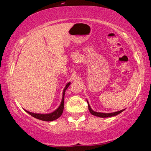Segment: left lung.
<instances>
[{
    "label": "left lung",
    "instance_id": "obj_1",
    "mask_svg": "<svg viewBox=\"0 0 151 151\" xmlns=\"http://www.w3.org/2000/svg\"><path fill=\"white\" fill-rule=\"evenodd\" d=\"M87 103H88V110H89V111H90L91 113L93 114V115L99 116V117H101V118H107V117H111V116H116V115H117V114L121 113V112L124 110V109H123V110H121V111H117V112H111V113H103V112H98L94 111L91 108L90 104H88V101H87Z\"/></svg>",
    "mask_w": 151,
    "mask_h": 151
}]
</instances>
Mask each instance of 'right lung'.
<instances>
[{
  "label": "right lung",
  "mask_w": 151,
  "mask_h": 151,
  "mask_svg": "<svg viewBox=\"0 0 151 151\" xmlns=\"http://www.w3.org/2000/svg\"><path fill=\"white\" fill-rule=\"evenodd\" d=\"M70 85V83H68L67 85H66L65 88H64L63 90V98H62V101H61L60 106L58 107V109L55 110L54 112H50V113L48 114H40V113H33V112H29L27 111V110H24L25 111L28 112L29 114H30L32 116L35 117V118L41 120V121H55V120L57 119L58 118L61 116V114H63V109H64V99H65V91L67 88Z\"/></svg>",
  "instance_id": "1"
}]
</instances>
